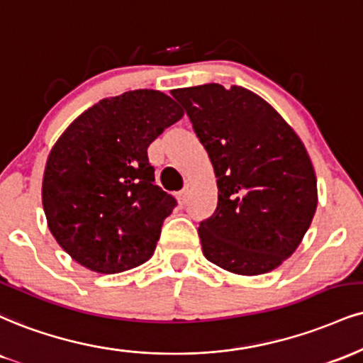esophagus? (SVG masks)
Listing matches in <instances>:
<instances>
[{
	"label": "esophagus",
	"mask_w": 363,
	"mask_h": 363,
	"mask_svg": "<svg viewBox=\"0 0 363 363\" xmlns=\"http://www.w3.org/2000/svg\"><path fill=\"white\" fill-rule=\"evenodd\" d=\"M187 194H189V189H187V187H184V189H182V191H179V193H177L179 204H184V203H186V201H187Z\"/></svg>",
	"instance_id": "1"
}]
</instances>
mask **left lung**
Instances as JSON below:
<instances>
[{
	"label": "left lung",
	"instance_id": "left-lung-1",
	"mask_svg": "<svg viewBox=\"0 0 363 363\" xmlns=\"http://www.w3.org/2000/svg\"><path fill=\"white\" fill-rule=\"evenodd\" d=\"M216 174L215 213L199 223L203 253L240 276L277 269L294 253L318 204L316 176L294 130L240 86L174 89Z\"/></svg>",
	"mask_w": 363,
	"mask_h": 363
}]
</instances>
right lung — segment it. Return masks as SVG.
<instances>
[{
  "label": "right lung",
  "mask_w": 363,
  "mask_h": 363,
  "mask_svg": "<svg viewBox=\"0 0 363 363\" xmlns=\"http://www.w3.org/2000/svg\"><path fill=\"white\" fill-rule=\"evenodd\" d=\"M182 115L167 94L135 89L101 99L60 135L42 203L52 235L74 260L118 274L154 255L177 201L155 184L147 148Z\"/></svg>",
  "instance_id": "obj_1"
}]
</instances>
